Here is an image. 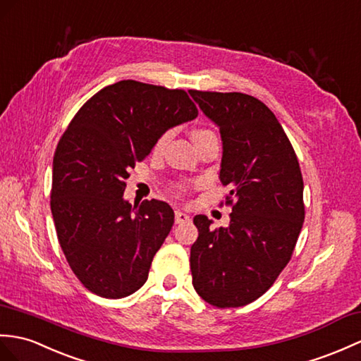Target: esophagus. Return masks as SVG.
<instances>
[{"instance_id":"obj_1","label":"esophagus","mask_w":361,"mask_h":361,"mask_svg":"<svg viewBox=\"0 0 361 361\" xmlns=\"http://www.w3.org/2000/svg\"><path fill=\"white\" fill-rule=\"evenodd\" d=\"M190 220V216L186 212H181V211H175V223L177 224H183V223H188Z\"/></svg>"}]
</instances>
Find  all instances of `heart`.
I'll use <instances>...</instances> for the list:
<instances>
[{
	"mask_svg": "<svg viewBox=\"0 0 361 361\" xmlns=\"http://www.w3.org/2000/svg\"><path fill=\"white\" fill-rule=\"evenodd\" d=\"M169 135H171L169 132H164V133H161L160 137L157 138L155 145H154V150H155V152H160V150L164 147L166 141L169 140ZM209 135H214V132L209 130V129H194V130H192V140H194V142H197V141H200V140H203V138H206V137H209Z\"/></svg>",
	"mask_w": 361,
	"mask_h": 361,
	"instance_id": "obj_1",
	"label": "heart"
}]
</instances>
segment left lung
<instances>
[{"instance_id":"obj_1","label":"left lung","mask_w":361,"mask_h":361,"mask_svg":"<svg viewBox=\"0 0 361 361\" xmlns=\"http://www.w3.org/2000/svg\"><path fill=\"white\" fill-rule=\"evenodd\" d=\"M220 128V180L232 190L228 228L195 215L192 284L216 307L252 303L269 289L294 252L305 221L303 177L295 150L272 111L240 92L189 90Z\"/></svg>"}]
</instances>
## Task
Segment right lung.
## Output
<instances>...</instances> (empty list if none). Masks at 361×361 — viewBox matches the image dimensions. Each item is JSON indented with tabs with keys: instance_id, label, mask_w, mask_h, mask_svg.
I'll return each instance as SVG.
<instances>
[{
	"instance_id": "add662e5",
	"label": "right lung",
	"mask_w": 361,
	"mask_h": 361,
	"mask_svg": "<svg viewBox=\"0 0 361 361\" xmlns=\"http://www.w3.org/2000/svg\"><path fill=\"white\" fill-rule=\"evenodd\" d=\"M186 92L123 80L82 104L54 155L50 209L58 241L82 286L123 298L146 283L169 235L172 207L123 198L129 169L167 129L197 118Z\"/></svg>"
}]
</instances>
